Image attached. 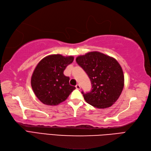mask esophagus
Wrapping results in <instances>:
<instances>
[{
  "instance_id": "esophagus-1",
  "label": "esophagus",
  "mask_w": 151,
  "mask_h": 151,
  "mask_svg": "<svg viewBox=\"0 0 151 151\" xmlns=\"http://www.w3.org/2000/svg\"><path fill=\"white\" fill-rule=\"evenodd\" d=\"M76 89H78V90H79L80 88H81V86H80V85H76Z\"/></svg>"
}]
</instances>
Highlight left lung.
<instances>
[{
    "instance_id": "1",
    "label": "left lung",
    "mask_w": 151,
    "mask_h": 151,
    "mask_svg": "<svg viewBox=\"0 0 151 151\" xmlns=\"http://www.w3.org/2000/svg\"><path fill=\"white\" fill-rule=\"evenodd\" d=\"M76 62L89 77L92 90L83 96L86 103L98 109L111 106L122 93L124 76L116 60L99 52L78 56Z\"/></svg>"
}]
</instances>
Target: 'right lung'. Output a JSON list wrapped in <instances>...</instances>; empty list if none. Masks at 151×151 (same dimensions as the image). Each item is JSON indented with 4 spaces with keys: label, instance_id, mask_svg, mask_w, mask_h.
<instances>
[{
    "label": "right lung",
    "instance_id": "add662e5",
    "mask_svg": "<svg viewBox=\"0 0 151 151\" xmlns=\"http://www.w3.org/2000/svg\"><path fill=\"white\" fill-rule=\"evenodd\" d=\"M73 61V56L53 54L45 57L35 67L31 85L37 98L45 105H59L76 89L69 84V77L63 73Z\"/></svg>",
    "mask_w": 151,
    "mask_h": 151
}]
</instances>
